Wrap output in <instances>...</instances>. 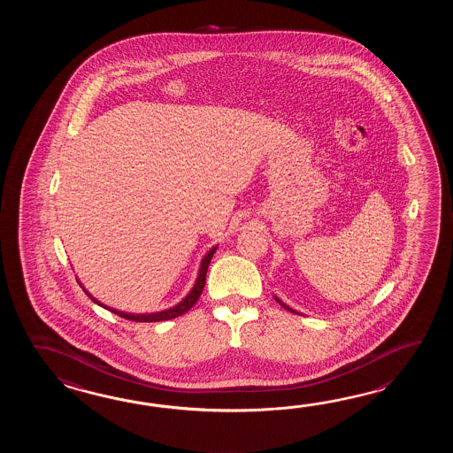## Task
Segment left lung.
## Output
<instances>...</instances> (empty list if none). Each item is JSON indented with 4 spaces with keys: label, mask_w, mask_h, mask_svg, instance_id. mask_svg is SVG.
<instances>
[{
    "label": "left lung",
    "mask_w": 453,
    "mask_h": 453,
    "mask_svg": "<svg viewBox=\"0 0 453 453\" xmlns=\"http://www.w3.org/2000/svg\"><path fill=\"white\" fill-rule=\"evenodd\" d=\"M273 298H275V301L279 303L280 306H283V308L287 309V311H289V312H295V314H301V312H296L295 309H291L289 308V306H287V304H285V303H283L281 299L277 298V296H273Z\"/></svg>",
    "instance_id": "left-lung-1"
}]
</instances>
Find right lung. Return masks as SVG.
<instances>
[{
	"label": "right lung",
	"instance_id": "1",
	"mask_svg": "<svg viewBox=\"0 0 453 453\" xmlns=\"http://www.w3.org/2000/svg\"><path fill=\"white\" fill-rule=\"evenodd\" d=\"M219 246H213L212 250H209L205 256H203V259L201 260V267H199V275H197V279H196V283H194L193 288L191 291L184 296L178 304H174L173 308L165 309V311H158V312H150V314H131V312H125V311H118V309L110 308V306H105V304H102L100 301H96L88 291H87L84 287H82V283L79 281V285L82 287V289L86 291L87 296H90V299L98 304V306H102V308L108 309V311H111V312H115L118 314L119 318L127 319V320H134V322H160V320H168V319L178 318V316H181L184 312H188L189 309L193 308L194 304L197 303V299L201 296V293H203V285H205V275H207V269H209V264H211V260L213 257V252L217 250Z\"/></svg>",
	"mask_w": 453,
	"mask_h": 453
}]
</instances>
